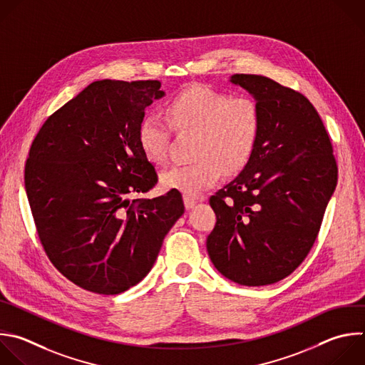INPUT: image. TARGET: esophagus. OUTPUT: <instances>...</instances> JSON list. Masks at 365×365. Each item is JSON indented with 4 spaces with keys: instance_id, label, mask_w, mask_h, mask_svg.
<instances>
[{
    "instance_id": "esophagus-1",
    "label": "esophagus",
    "mask_w": 365,
    "mask_h": 365,
    "mask_svg": "<svg viewBox=\"0 0 365 365\" xmlns=\"http://www.w3.org/2000/svg\"><path fill=\"white\" fill-rule=\"evenodd\" d=\"M183 202H185V207H186V209H192V207L196 205V200L192 199V197H187V196H185Z\"/></svg>"
}]
</instances>
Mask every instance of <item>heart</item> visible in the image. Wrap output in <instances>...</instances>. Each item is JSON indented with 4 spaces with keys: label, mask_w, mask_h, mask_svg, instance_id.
I'll return each instance as SVG.
<instances>
[{
    "label": "heart",
    "mask_w": 365,
    "mask_h": 365,
    "mask_svg": "<svg viewBox=\"0 0 365 365\" xmlns=\"http://www.w3.org/2000/svg\"><path fill=\"white\" fill-rule=\"evenodd\" d=\"M168 115L178 133L196 135L195 163L178 165L163 172L160 183L187 197L200 196L227 172H237L252 156L259 133V108L254 98L195 84L180 91L169 104ZM158 114L139 125V146L146 159L163 165L169 156L172 129Z\"/></svg>",
    "instance_id": "1"
}]
</instances>
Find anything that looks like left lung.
<instances>
[{"instance_id":"obj_1","label":"left lung","mask_w":365,"mask_h":365,"mask_svg":"<svg viewBox=\"0 0 365 365\" xmlns=\"http://www.w3.org/2000/svg\"><path fill=\"white\" fill-rule=\"evenodd\" d=\"M259 108V133L247 166L210 197L216 225L209 258L227 279L275 284L309 254L338 168L322 120L301 93L257 74H233Z\"/></svg>"}]
</instances>
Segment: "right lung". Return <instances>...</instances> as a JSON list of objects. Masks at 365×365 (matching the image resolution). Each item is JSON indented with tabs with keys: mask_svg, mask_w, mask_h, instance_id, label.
I'll list each match as a JSON object with an SVG mask.
<instances>
[{
	"mask_svg": "<svg viewBox=\"0 0 365 365\" xmlns=\"http://www.w3.org/2000/svg\"><path fill=\"white\" fill-rule=\"evenodd\" d=\"M165 96L158 80H100L53 113L26 163V192L51 264L90 292L115 295L153 268L183 215L178 190L130 199L158 183L138 130Z\"/></svg>",
	"mask_w": 365,
	"mask_h": 365,
	"instance_id": "add662e5",
	"label": "right lung"
}]
</instances>
